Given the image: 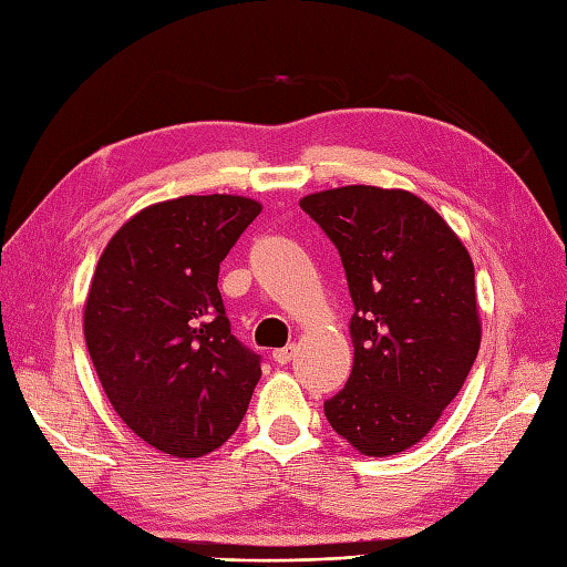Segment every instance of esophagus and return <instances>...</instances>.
<instances>
[{
    "mask_svg": "<svg viewBox=\"0 0 567 567\" xmlns=\"http://www.w3.org/2000/svg\"><path fill=\"white\" fill-rule=\"evenodd\" d=\"M295 353H297L295 343L285 346V348H277V351H272V360H275V363H280V365H287L295 358Z\"/></svg>",
    "mask_w": 567,
    "mask_h": 567,
    "instance_id": "obj_1",
    "label": "esophagus"
}]
</instances>
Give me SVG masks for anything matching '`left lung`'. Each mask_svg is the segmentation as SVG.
Returning <instances> with one entry per match:
<instances>
[{
	"mask_svg": "<svg viewBox=\"0 0 567 567\" xmlns=\"http://www.w3.org/2000/svg\"><path fill=\"white\" fill-rule=\"evenodd\" d=\"M299 207L339 248L353 299V370L323 414L363 455L402 453L433 429L477 358L473 260L406 189L348 185Z\"/></svg>",
	"mask_w": 567,
	"mask_h": 567,
	"instance_id": "1",
	"label": "left lung"
}]
</instances>
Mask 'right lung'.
I'll use <instances>...</instances> for the list:
<instances>
[{"mask_svg": "<svg viewBox=\"0 0 567 567\" xmlns=\"http://www.w3.org/2000/svg\"><path fill=\"white\" fill-rule=\"evenodd\" d=\"M236 195L151 204L106 244L84 302L104 394L153 449L202 457L238 429L260 355L231 333L219 265L260 214Z\"/></svg>", "mask_w": 567, "mask_h": 567, "instance_id": "1", "label": "right lung"}]
</instances>
